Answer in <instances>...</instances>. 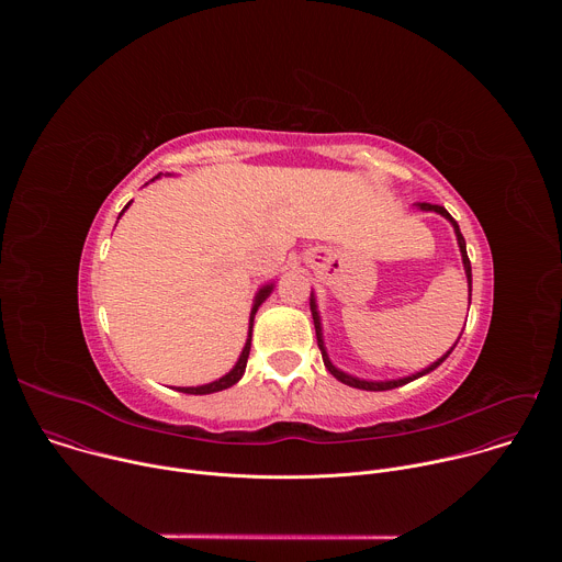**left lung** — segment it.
Returning <instances> with one entry per match:
<instances>
[{"label":"left lung","mask_w":562,"mask_h":562,"mask_svg":"<svg viewBox=\"0 0 562 562\" xmlns=\"http://www.w3.org/2000/svg\"><path fill=\"white\" fill-rule=\"evenodd\" d=\"M420 211H434V213H438V215H442L445 220H449L451 222V226H453V233H456V239H458V247H460V256H462V267H464V276H467V284H469V304H471V262H469V256H467V245H464V237H462V233H460V226H458V222L449 215V211L445 209V206H438V204H429V202H418L416 204ZM311 315H313V325H315V336H317V347H319V351H323V360H325V367H327V371L334 375V378H338L340 382H345V384H349V386H356V389H364V391H386V389H395V386H403V384H407V382H412V380H418V378H423V375H427V373H431L434 369H438L447 358H449V353L453 351V347L458 345H453L445 356H440L436 362H431L429 367H425L423 371H416V373H412V375H405V378H395V380H364V378H358V375H351V373H347V371H342V369H338L334 362H331V358H329V353H327V347H325V336H323V319H319V311H317V302H315V295H313V291H311ZM462 336V334H460ZM460 340V338H458Z\"/></svg>","instance_id":"left-lung-1"}]
</instances>
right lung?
<instances>
[{"label":"right lung","instance_id":"add662e5","mask_svg":"<svg viewBox=\"0 0 562 562\" xmlns=\"http://www.w3.org/2000/svg\"><path fill=\"white\" fill-rule=\"evenodd\" d=\"M162 176V173H159ZM159 176H155L153 180H157ZM131 206V202L122 209V213H120V217L124 215V211ZM117 217V220H120ZM276 289V284L273 282H269V284H265L258 293H256V300H254V306H251V315H249V334H247V342H245V347H243V353H239V358H237V362L233 364V369L228 371V373H224L222 378H217V380H213V382H209V384H200V386H178L180 391H184V393H193V395H204V393H215V391H222V389H228V386H233L239 378L245 375V369H247V360H249V351H251V336H254V319H256V313H258V308H260V304L271 295V291Z\"/></svg>","mask_w":562,"mask_h":562}]
</instances>
